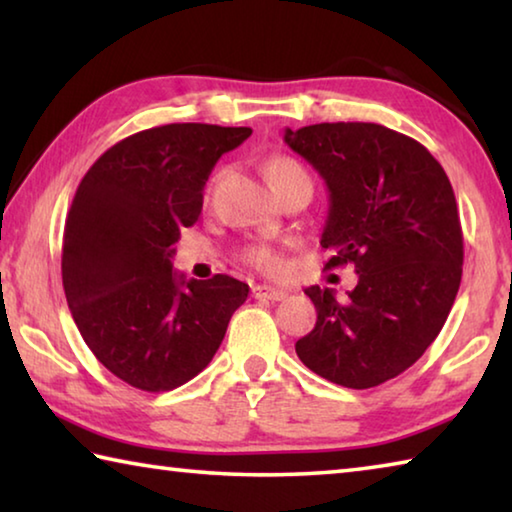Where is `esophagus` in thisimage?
Segmentation results:
<instances>
[{
  "mask_svg": "<svg viewBox=\"0 0 512 512\" xmlns=\"http://www.w3.org/2000/svg\"><path fill=\"white\" fill-rule=\"evenodd\" d=\"M253 298L257 300H271V302H280L287 298V291L268 287V284H255L253 287Z\"/></svg>",
  "mask_w": 512,
  "mask_h": 512,
  "instance_id": "obj_1",
  "label": "esophagus"
}]
</instances>
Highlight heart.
<instances>
[{"instance_id": "heart-1", "label": "heart", "mask_w": 512, "mask_h": 512, "mask_svg": "<svg viewBox=\"0 0 512 512\" xmlns=\"http://www.w3.org/2000/svg\"><path fill=\"white\" fill-rule=\"evenodd\" d=\"M264 173L273 189L289 185V183H293V180H309L307 171L300 167V162L289 158V155H273V158H268L264 164ZM244 259L250 266H255L264 273H280L282 271V255L271 246H262V244L248 246L244 253Z\"/></svg>"}]
</instances>
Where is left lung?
Instances as JSON below:
<instances>
[{"instance_id": "8db88e82", "label": "left lung", "mask_w": 512, "mask_h": 512, "mask_svg": "<svg viewBox=\"0 0 512 512\" xmlns=\"http://www.w3.org/2000/svg\"><path fill=\"white\" fill-rule=\"evenodd\" d=\"M329 189L320 246L327 268L352 264L348 300L305 289L316 327L300 361L345 388H372L411 368L440 334L463 275V230L440 162L391 128L336 121L284 131Z\"/></svg>"}]
</instances>
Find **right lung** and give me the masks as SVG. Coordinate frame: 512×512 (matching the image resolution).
<instances>
[{
	"mask_svg": "<svg viewBox=\"0 0 512 512\" xmlns=\"http://www.w3.org/2000/svg\"><path fill=\"white\" fill-rule=\"evenodd\" d=\"M250 128L167 124L135 133L85 173L63 232V287L83 341L112 375L162 393L196 377L219 350L248 284L187 280L171 257L203 210L216 160Z\"/></svg>",
	"mask_w": 512,
	"mask_h": 512,
	"instance_id": "add662e5",
	"label": "right lung"
}]
</instances>
